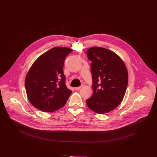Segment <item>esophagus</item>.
<instances>
[{
    "label": "esophagus",
    "mask_w": 157,
    "mask_h": 157,
    "mask_svg": "<svg viewBox=\"0 0 157 157\" xmlns=\"http://www.w3.org/2000/svg\"><path fill=\"white\" fill-rule=\"evenodd\" d=\"M82 86H83V85H81V86H78V87H75V90H80Z\"/></svg>",
    "instance_id": "obj_1"
}]
</instances>
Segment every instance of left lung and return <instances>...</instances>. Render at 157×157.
Returning a JSON list of instances; mask_svg holds the SVG:
<instances>
[{
	"instance_id": "left-lung-1",
	"label": "left lung",
	"mask_w": 157,
	"mask_h": 157,
	"mask_svg": "<svg viewBox=\"0 0 157 157\" xmlns=\"http://www.w3.org/2000/svg\"><path fill=\"white\" fill-rule=\"evenodd\" d=\"M86 55L91 61L94 92L86 103L98 114L107 113L123 100L128 83L127 68L119 56L104 48H89Z\"/></svg>"
}]
</instances>
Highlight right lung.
<instances>
[{
	"instance_id": "add662e5",
	"label": "right lung",
	"mask_w": 157,
	"mask_h": 157,
	"mask_svg": "<svg viewBox=\"0 0 157 157\" xmlns=\"http://www.w3.org/2000/svg\"><path fill=\"white\" fill-rule=\"evenodd\" d=\"M71 48L55 47L40 56L25 81L28 100L40 110L53 112L63 107L72 91L66 85L63 65Z\"/></svg>"
}]
</instances>
